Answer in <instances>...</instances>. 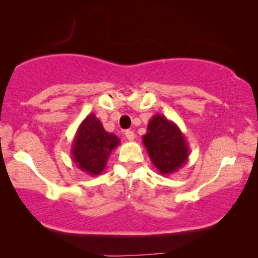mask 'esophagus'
Listing matches in <instances>:
<instances>
[{"instance_id":"obj_1","label":"esophagus","mask_w":258,"mask_h":258,"mask_svg":"<svg viewBox=\"0 0 258 258\" xmlns=\"http://www.w3.org/2000/svg\"><path fill=\"white\" fill-rule=\"evenodd\" d=\"M125 137L129 141H134V140H135V133L132 132V130H126V132H125Z\"/></svg>"}]
</instances>
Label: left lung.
Masks as SVG:
<instances>
[{
  "mask_svg": "<svg viewBox=\"0 0 258 258\" xmlns=\"http://www.w3.org/2000/svg\"><path fill=\"white\" fill-rule=\"evenodd\" d=\"M151 162L162 175L174 174L189 158V146L178 125L165 116L156 114L150 118L147 134L142 137Z\"/></svg>",
  "mask_w": 258,
  "mask_h": 258,
  "instance_id": "left-lung-1",
  "label": "left lung"
}]
</instances>
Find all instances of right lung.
Returning <instances> with one entry per match:
<instances>
[{
    "label": "right lung",
    "mask_w": 258,
    "mask_h": 258,
    "mask_svg": "<svg viewBox=\"0 0 258 258\" xmlns=\"http://www.w3.org/2000/svg\"><path fill=\"white\" fill-rule=\"evenodd\" d=\"M117 146L118 137L105 132L100 119L90 114L79 125L73 140V162L88 175L97 176L104 170L111 151Z\"/></svg>",
    "instance_id": "obj_1"
}]
</instances>
